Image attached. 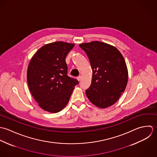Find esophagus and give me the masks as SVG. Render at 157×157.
I'll return each instance as SVG.
<instances>
[{
  "label": "esophagus",
  "mask_w": 157,
  "mask_h": 157,
  "mask_svg": "<svg viewBox=\"0 0 157 157\" xmlns=\"http://www.w3.org/2000/svg\"><path fill=\"white\" fill-rule=\"evenodd\" d=\"M81 79H82V77H81V76H79L78 77H77V79H78L79 81H80L81 80Z\"/></svg>",
  "instance_id": "esophagus-1"
}]
</instances>
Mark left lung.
I'll use <instances>...</instances> for the list:
<instances>
[{"label":"left lung","mask_w":157,"mask_h":157,"mask_svg":"<svg viewBox=\"0 0 157 157\" xmlns=\"http://www.w3.org/2000/svg\"><path fill=\"white\" fill-rule=\"evenodd\" d=\"M87 55L92 68V83L86 94L99 108L115 104L125 90L128 71L125 60L115 47L94 41L79 45Z\"/></svg>","instance_id":"8db88e82"}]
</instances>
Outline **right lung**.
<instances>
[{"mask_svg": "<svg viewBox=\"0 0 157 157\" xmlns=\"http://www.w3.org/2000/svg\"><path fill=\"white\" fill-rule=\"evenodd\" d=\"M75 44L55 42L42 47L33 56L27 71L32 96L44 110L56 113L67 104L79 81L67 75L65 58Z\"/></svg>", "mask_w": 157, "mask_h": 157, "instance_id": "obj_1", "label": "right lung"}]
</instances>
